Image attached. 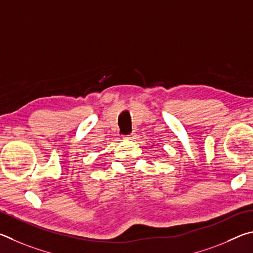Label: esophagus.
<instances>
[{"label": "esophagus", "instance_id": "obj_1", "mask_svg": "<svg viewBox=\"0 0 253 253\" xmlns=\"http://www.w3.org/2000/svg\"><path fill=\"white\" fill-rule=\"evenodd\" d=\"M134 138H135V134L134 133H131L129 135L124 136V139H126V140H134Z\"/></svg>", "mask_w": 253, "mask_h": 253}]
</instances>
